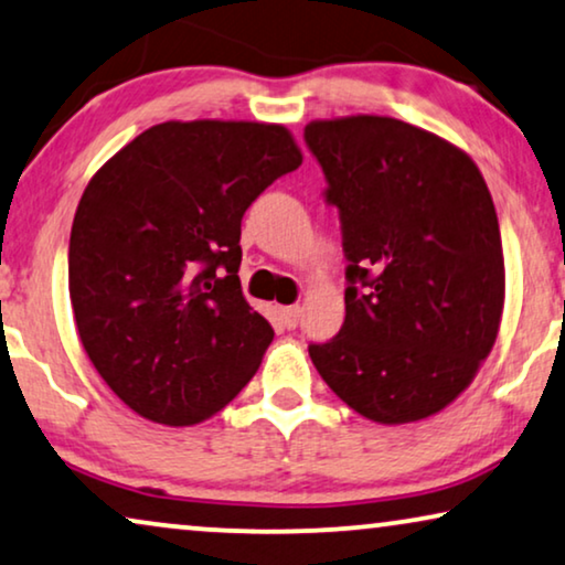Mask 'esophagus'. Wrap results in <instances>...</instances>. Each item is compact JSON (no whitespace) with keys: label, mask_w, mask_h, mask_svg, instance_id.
<instances>
[{"label":"esophagus","mask_w":565,"mask_h":565,"mask_svg":"<svg viewBox=\"0 0 565 565\" xmlns=\"http://www.w3.org/2000/svg\"><path fill=\"white\" fill-rule=\"evenodd\" d=\"M299 307L297 305H291V307H281V310H278V315H281V322H284V328H297V322H299Z\"/></svg>","instance_id":"obj_1"}]
</instances>
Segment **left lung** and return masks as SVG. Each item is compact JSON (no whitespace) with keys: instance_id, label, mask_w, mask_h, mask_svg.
<instances>
[{"instance_id":"8db88e82","label":"left lung","mask_w":565,"mask_h":565,"mask_svg":"<svg viewBox=\"0 0 565 565\" xmlns=\"http://www.w3.org/2000/svg\"><path fill=\"white\" fill-rule=\"evenodd\" d=\"M343 232L345 320L310 343L320 377L377 424L447 408L491 353L503 312L499 216L478 164L387 116L312 120Z\"/></svg>"}]
</instances>
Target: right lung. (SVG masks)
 <instances>
[{"mask_svg": "<svg viewBox=\"0 0 565 565\" xmlns=\"http://www.w3.org/2000/svg\"><path fill=\"white\" fill-rule=\"evenodd\" d=\"M302 164L291 134L255 120H168L89 180L70 237L79 341L120 401L154 424L222 411L274 328L239 287V224Z\"/></svg>", "mask_w": 565, "mask_h": 565, "instance_id": "right-lung-1", "label": "right lung"}]
</instances>
